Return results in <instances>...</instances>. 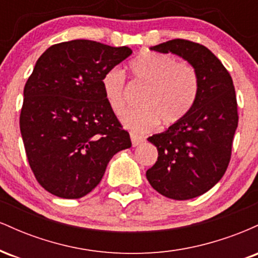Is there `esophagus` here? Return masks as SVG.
Masks as SVG:
<instances>
[{
    "label": "esophagus",
    "mask_w": 258,
    "mask_h": 258,
    "mask_svg": "<svg viewBox=\"0 0 258 258\" xmlns=\"http://www.w3.org/2000/svg\"><path fill=\"white\" fill-rule=\"evenodd\" d=\"M131 142H132L133 147H137L141 143H143L144 138L139 137V136H136V135H133V133H132V135H131Z\"/></svg>",
    "instance_id": "1"
}]
</instances>
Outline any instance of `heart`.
Returning <instances> with one entry per match:
<instances>
[{
    "label": "heart",
    "instance_id": "obj_1",
    "mask_svg": "<svg viewBox=\"0 0 258 258\" xmlns=\"http://www.w3.org/2000/svg\"><path fill=\"white\" fill-rule=\"evenodd\" d=\"M133 78L148 86L139 100L142 108L128 111L122 123L133 132H149L161 121L171 126L193 108L199 90L198 74L190 64L176 61L160 52H142L130 63ZM102 90L109 108L116 115L126 109V82L123 72L111 68L102 78Z\"/></svg>",
    "mask_w": 258,
    "mask_h": 258
}]
</instances>
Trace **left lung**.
<instances>
[{
    "label": "left lung",
    "instance_id": "obj_1",
    "mask_svg": "<svg viewBox=\"0 0 258 258\" xmlns=\"http://www.w3.org/2000/svg\"><path fill=\"white\" fill-rule=\"evenodd\" d=\"M150 49L188 61L198 74L199 90L193 108L182 120L148 138L158 148L159 156L147 171V179L164 197L193 199L217 184L229 164L238 127L233 80L203 44L176 38Z\"/></svg>",
    "mask_w": 258,
    "mask_h": 258
}]
</instances>
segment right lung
Segmentation results:
<instances>
[{"mask_svg": "<svg viewBox=\"0 0 258 258\" xmlns=\"http://www.w3.org/2000/svg\"><path fill=\"white\" fill-rule=\"evenodd\" d=\"M131 54L126 46L73 40L37 59L24 87L20 132L37 182L55 197L91 193L112 156L131 148L102 90L105 72Z\"/></svg>", "mask_w": 258, "mask_h": 258, "instance_id": "add662e5", "label": "right lung"}]
</instances>
